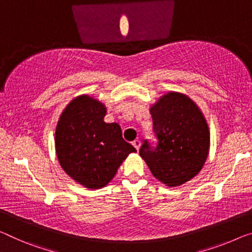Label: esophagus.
I'll return each mask as SVG.
<instances>
[{
	"label": "esophagus",
	"mask_w": 252,
	"mask_h": 252,
	"mask_svg": "<svg viewBox=\"0 0 252 252\" xmlns=\"http://www.w3.org/2000/svg\"><path fill=\"white\" fill-rule=\"evenodd\" d=\"M131 144L134 145V148L136 149L137 151L139 150V148H141V141H139V139H135V141H133V143H131Z\"/></svg>",
	"instance_id": "34e87169"
}]
</instances>
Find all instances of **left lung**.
<instances>
[{
	"label": "left lung",
	"instance_id": "8db88e82",
	"mask_svg": "<svg viewBox=\"0 0 252 252\" xmlns=\"http://www.w3.org/2000/svg\"><path fill=\"white\" fill-rule=\"evenodd\" d=\"M156 149L143 143L139 156L152 175L177 187L198 175L210 152V130L198 106L188 95L170 91L150 108Z\"/></svg>",
	"mask_w": 252,
	"mask_h": 252
}]
</instances>
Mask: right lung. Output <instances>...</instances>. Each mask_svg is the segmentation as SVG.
Here are the masks:
<instances>
[{
    "instance_id": "1",
    "label": "right lung",
    "mask_w": 252,
    "mask_h": 252,
    "mask_svg": "<svg viewBox=\"0 0 252 252\" xmlns=\"http://www.w3.org/2000/svg\"><path fill=\"white\" fill-rule=\"evenodd\" d=\"M106 113L102 102L82 94L67 104L56 126L55 149L62 169L89 189L108 185L128 154L136 152L124 141L117 123L103 121Z\"/></svg>"
}]
</instances>
